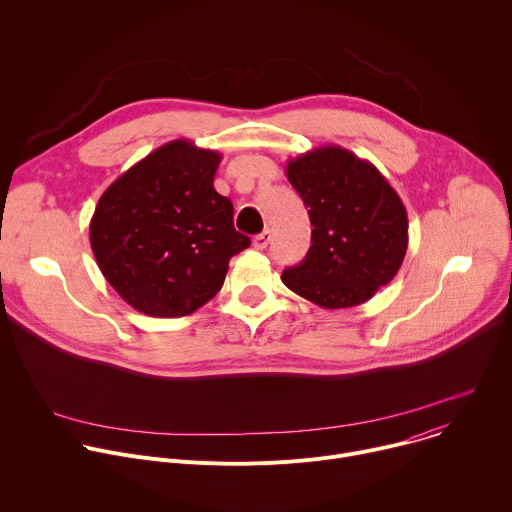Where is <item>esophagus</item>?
<instances>
[{
    "label": "esophagus",
    "instance_id": "obj_1",
    "mask_svg": "<svg viewBox=\"0 0 512 512\" xmlns=\"http://www.w3.org/2000/svg\"><path fill=\"white\" fill-rule=\"evenodd\" d=\"M269 241H271V231H263L261 235H257V237L253 239V247L259 249V251H263V249L269 245Z\"/></svg>",
    "mask_w": 512,
    "mask_h": 512
}]
</instances>
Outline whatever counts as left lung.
<instances>
[{
    "label": "left lung",
    "instance_id": "obj_1",
    "mask_svg": "<svg viewBox=\"0 0 512 512\" xmlns=\"http://www.w3.org/2000/svg\"><path fill=\"white\" fill-rule=\"evenodd\" d=\"M289 184L302 196L312 247L281 281L326 310L369 302L399 271L409 243L407 210L369 162L340 145H322L285 166Z\"/></svg>",
    "mask_w": 512,
    "mask_h": 512
}]
</instances>
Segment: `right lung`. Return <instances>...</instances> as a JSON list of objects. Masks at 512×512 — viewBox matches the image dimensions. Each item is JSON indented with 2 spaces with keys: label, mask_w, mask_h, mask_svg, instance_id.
Returning a JSON list of instances; mask_svg holds the SVG:
<instances>
[{
  "label": "right lung",
  "mask_w": 512,
  "mask_h": 512,
  "mask_svg": "<svg viewBox=\"0 0 512 512\" xmlns=\"http://www.w3.org/2000/svg\"><path fill=\"white\" fill-rule=\"evenodd\" d=\"M221 160L190 139H174L101 194L91 249L105 279L137 312H196L223 287L231 257L251 245L233 227V202L214 190Z\"/></svg>",
  "instance_id": "obj_1"
}]
</instances>
